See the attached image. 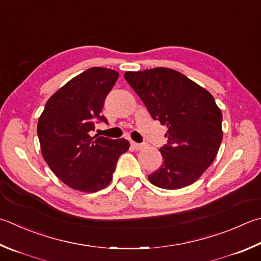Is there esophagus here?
Masks as SVG:
<instances>
[{
  "mask_svg": "<svg viewBox=\"0 0 261 261\" xmlns=\"http://www.w3.org/2000/svg\"><path fill=\"white\" fill-rule=\"evenodd\" d=\"M131 146L134 147V148L136 150H141L143 148H145L146 147V144H138V143H135V141H132L131 143Z\"/></svg>",
  "mask_w": 261,
  "mask_h": 261,
  "instance_id": "esophagus-1",
  "label": "esophagus"
}]
</instances>
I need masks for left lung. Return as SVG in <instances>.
Wrapping results in <instances>:
<instances>
[{
	"instance_id": "obj_1",
	"label": "left lung",
	"mask_w": 261,
	"mask_h": 261,
	"mask_svg": "<svg viewBox=\"0 0 261 261\" xmlns=\"http://www.w3.org/2000/svg\"><path fill=\"white\" fill-rule=\"evenodd\" d=\"M126 82L154 120L167 125L163 164L148 176L156 187L179 189L200 178L216 159L222 140V114L204 88L171 68L126 72Z\"/></svg>"
}]
</instances>
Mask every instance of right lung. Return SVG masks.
I'll use <instances>...</instances> for the list:
<instances>
[{
  "mask_svg": "<svg viewBox=\"0 0 261 261\" xmlns=\"http://www.w3.org/2000/svg\"><path fill=\"white\" fill-rule=\"evenodd\" d=\"M116 70L91 67L70 80L46 101L37 123L42 155L57 177L70 188L94 193L108 186L125 139L91 137L105 98L117 81Z\"/></svg>",
  "mask_w": 261,
  "mask_h": 261,
  "instance_id": "1",
  "label": "right lung"
}]
</instances>
